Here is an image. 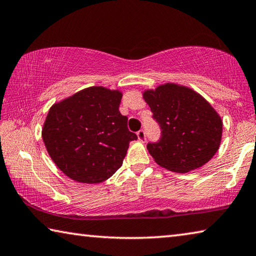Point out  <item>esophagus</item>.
<instances>
[{
    "label": "esophagus",
    "instance_id": "1",
    "mask_svg": "<svg viewBox=\"0 0 256 256\" xmlns=\"http://www.w3.org/2000/svg\"><path fill=\"white\" fill-rule=\"evenodd\" d=\"M136 136H138V140L141 141V142L146 141V132L144 131V130H140V131L136 133Z\"/></svg>",
    "mask_w": 256,
    "mask_h": 256
}]
</instances>
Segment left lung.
I'll return each instance as SVG.
<instances>
[{
  "mask_svg": "<svg viewBox=\"0 0 256 256\" xmlns=\"http://www.w3.org/2000/svg\"><path fill=\"white\" fill-rule=\"evenodd\" d=\"M142 96L162 128L157 144L147 149L168 171L186 173L213 158L222 139V120L208 100L192 88L176 83L144 90Z\"/></svg>",
  "mask_w": 256,
  "mask_h": 256,
  "instance_id": "left-lung-1",
  "label": "left lung"
}]
</instances>
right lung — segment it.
Listing matches in <instances>:
<instances>
[{
  "label": "right lung",
  "mask_w": 256,
  "mask_h": 256,
  "mask_svg": "<svg viewBox=\"0 0 256 256\" xmlns=\"http://www.w3.org/2000/svg\"><path fill=\"white\" fill-rule=\"evenodd\" d=\"M120 90L90 86L56 102L42 128L43 142L58 168L72 180L94 184L118 170L130 141L128 117L118 110Z\"/></svg>",
  "instance_id": "right-lung-1"
}]
</instances>
